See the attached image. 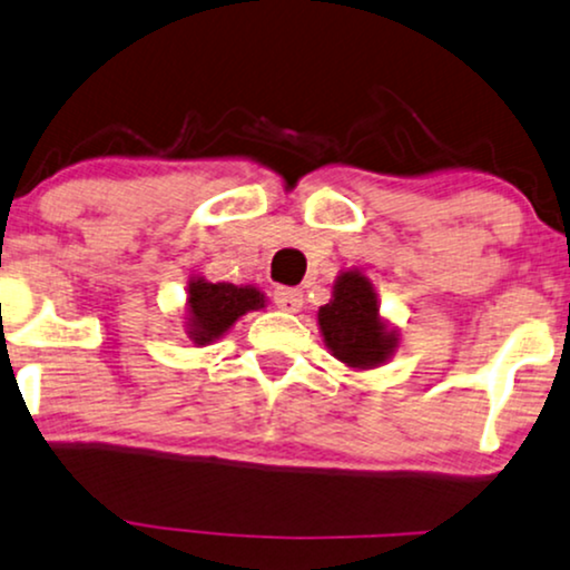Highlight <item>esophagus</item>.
<instances>
[{
  "instance_id": "obj_1",
  "label": "esophagus",
  "mask_w": 570,
  "mask_h": 570,
  "mask_svg": "<svg viewBox=\"0 0 570 570\" xmlns=\"http://www.w3.org/2000/svg\"><path fill=\"white\" fill-rule=\"evenodd\" d=\"M274 304L285 312H298L304 306V291L301 287H277L274 291Z\"/></svg>"
}]
</instances>
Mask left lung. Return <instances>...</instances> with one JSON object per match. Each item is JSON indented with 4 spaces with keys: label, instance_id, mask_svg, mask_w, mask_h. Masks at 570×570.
Wrapping results in <instances>:
<instances>
[{
    "label": "left lung",
    "instance_id": "obj_1",
    "mask_svg": "<svg viewBox=\"0 0 570 570\" xmlns=\"http://www.w3.org/2000/svg\"><path fill=\"white\" fill-rule=\"evenodd\" d=\"M320 327L330 351L348 367H375L393 351V333L377 320V298L360 272L341 274L333 301L320 308Z\"/></svg>",
    "mask_w": 570,
    "mask_h": 570
}]
</instances>
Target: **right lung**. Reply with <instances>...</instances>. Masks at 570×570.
Returning <instances> with one entry per match:
<instances>
[{
    "label": "right lung",
    "instance_id": "obj_1",
    "mask_svg": "<svg viewBox=\"0 0 570 570\" xmlns=\"http://www.w3.org/2000/svg\"><path fill=\"white\" fill-rule=\"evenodd\" d=\"M189 338L200 346L216 341L250 308H262L264 296L256 287H237L229 283L195 279L189 285Z\"/></svg>",
    "mask_w": 570,
    "mask_h": 570
}]
</instances>
